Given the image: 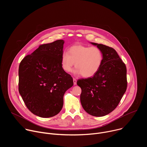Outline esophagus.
<instances>
[{"instance_id":"1","label":"esophagus","mask_w":147,"mask_h":147,"mask_svg":"<svg viewBox=\"0 0 147 147\" xmlns=\"http://www.w3.org/2000/svg\"><path fill=\"white\" fill-rule=\"evenodd\" d=\"M73 83H74V85H76V84H77V80H76V79L74 78H73Z\"/></svg>"}]
</instances>
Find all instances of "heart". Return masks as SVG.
<instances>
[{"label": "heart", "mask_w": 147, "mask_h": 147, "mask_svg": "<svg viewBox=\"0 0 147 147\" xmlns=\"http://www.w3.org/2000/svg\"><path fill=\"white\" fill-rule=\"evenodd\" d=\"M103 60L102 50L97 47L75 45L64 52L61 56V66L66 72H70L75 65L74 73L84 77L94 76L100 69Z\"/></svg>", "instance_id": "obj_1"}]
</instances>
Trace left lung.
<instances>
[{
    "instance_id": "obj_1",
    "label": "left lung",
    "mask_w": 147,
    "mask_h": 147,
    "mask_svg": "<svg viewBox=\"0 0 147 147\" xmlns=\"http://www.w3.org/2000/svg\"><path fill=\"white\" fill-rule=\"evenodd\" d=\"M103 54L102 65L91 78L80 79V101L83 109L96 117L112 112L118 105L127 89V70L116 51L102 44L91 42Z\"/></svg>"
}]
</instances>
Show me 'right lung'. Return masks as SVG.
<instances>
[{
	"label": "right lung",
	"instance_id": "right-lung-1",
	"mask_svg": "<svg viewBox=\"0 0 147 147\" xmlns=\"http://www.w3.org/2000/svg\"><path fill=\"white\" fill-rule=\"evenodd\" d=\"M64 43L60 39L41 45L19 65V93L27 108L40 117L57 115L65 93L73 86V78L61 66Z\"/></svg>",
	"mask_w": 147,
	"mask_h": 147
}]
</instances>
